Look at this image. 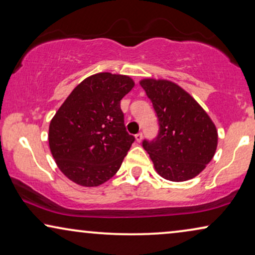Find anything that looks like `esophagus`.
Instances as JSON below:
<instances>
[{
    "instance_id": "1",
    "label": "esophagus",
    "mask_w": 255,
    "mask_h": 255,
    "mask_svg": "<svg viewBox=\"0 0 255 255\" xmlns=\"http://www.w3.org/2000/svg\"><path fill=\"white\" fill-rule=\"evenodd\" d=\"M141 139H142V133H141V132H139V133L135 134V140H137L138 142H140Z\"/></svg>"
}]
</instances>
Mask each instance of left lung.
<instances>
[{"instance_id": "left-lung-1", "label": "left lung", "mask_w": 255, "mask_h": 255, "mask_svg": "<svg viewBox=\"0 0 255 255\" xmlns=\"http://www.w3.org/2000/svg\"><path fill=\"white\" fill-rule=\"evenodd\" d=\"M158 118V134L144 139L142 147L163 179H193L214 158L217 130L208 114L189 94L166 80L140 82Z\"/></svg>"}]
</instances>
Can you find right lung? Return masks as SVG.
I'll list each match as a JSON object with an SVG mask.
<instances>
[{
    "mask_svg": "<svg viewBox=\"0 0 255 255\" xmlns=\"http://www.w3.org/2000/svg\"><path fill=\"white\" fill-rule=\"evenodd\" d=\"M133 86L125 75H92L75 87L52 118L51 153L73 182L96 187L120 169L134 141L125 128L121 100Z\"/></svg>",
    "mask_w": 255,
    "mask_h": 255,
    "instance_id": "obj_1",
    "label": "right lung"
}]
</instances>
